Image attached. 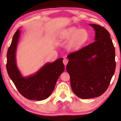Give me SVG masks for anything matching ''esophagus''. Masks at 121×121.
I'll list each match as a JSON object with an SVG mask.
<instances>
[{"label":"esophagus","mask_w":121,"mask_h":121,"mask_svg":"<svg viewBox=\"0 0 121 121\" xmlns=\"http://www.w3.org/2000/svg\"><path fill=\"white\" fill-rule=\"evenodd\" d=\"M68 60L67 59H65V58L63 59V63H64V65H67L68 64Z\"/></svg>","instance_id":"esophagus-1"}]
</instances>
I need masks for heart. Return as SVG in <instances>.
I'll list each match as a JSON object with an SVG mask.
<instances>
[{
    "instance_id": "b5f03b06",
    "label": "heart",
    "mask_w": 121,
    "mask_h": 121,
    "mask_svg": "<svg viewBox=\"0 0 121 121\" xmlns=\"http://www.w3.org/2000/svg\"><path fill=\"white\" fill-rule=\"evenodd\" d=\"M58 38L61 40H68L67 48L70 50L80 49L88 42L89 34L87 30L70 27L59 32Z\"/></svg>"
}]
</instances>
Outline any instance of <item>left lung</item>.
<instances>
[{
    "mask_svg": "<svg viewBox=\"0 0 121 121\" xmlns=\"http://www.w3.org/2000/svg\"><path fill=\"white\" fill-rule=\"evenodd\" d=\"M95 31V42L68 56L66 71L74 93L82 99L99 97L107 91L116 63L110 33L100 25L89 24Z\"/></svg>",
    "mask_w": 121,
    "mask_h": 121,
    "instance_id": "left-lung-1",
    "label": "left lung"
}]
</instances>
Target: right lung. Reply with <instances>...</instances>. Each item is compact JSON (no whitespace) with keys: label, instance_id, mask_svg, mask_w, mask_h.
<instances>
[{"label":"right lung","instance_id":"add662e5","mask_svg":"<svg viewBox=\"0 0 121 121\" xmlns=\"http://www.w3.org/2000/svg\"><path fill=\"white\" fill-rule=\"evenodd\" d=\"M18 29L12 38L7 55V70L19 92L25 98L32 100L47 99L52 93L59 77L65 70L63 58L47 63L36 73L23 76L18 69L16 62V51L20 36Z\"/></svg>","mask_w":121,"mask_h":121}]
</instances>
